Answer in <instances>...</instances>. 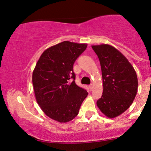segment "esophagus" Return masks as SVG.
<instances>
[{"mask_svg": "<svg viewBox=\"0 0 151 151\" xmlns=\"http://www.w3.org/2000/svg\"><path fill=\"white\" fill-rule=\"evenodd\" d=\"M93 85L92 84H91L90 85H89V88H90V90H91V91H92V90H93Z\"/></svg>", "mask_w": 151, "mask_h": 151, "instance_id": "1", "label": "esophagus"}]
</instances>
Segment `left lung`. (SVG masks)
<instances>
[{"mask_svg": "<svg viewBox=\"0 0 151 151\" xmlns=\"http://www.w3.org/2000/svg\"><path fill=\"white\" fill-rule=\"evenodd\" d=\"M102 70L103 93L97 101L101 112L109 118L116 117L127 110L137 92L136 72L128 59L114 47L92 45Z\"/></svg>", "mask_w": 151, "mask_h": 151, "instance_id": "obj_1", "label": "left lung"}]
</instances>
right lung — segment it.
<instances>
[{"label":"right lung","mask_w":151,"mask_h":151,"mask_svg":"<svg viewBox=\"0 0 151 151\" xmlns=\"http://www.w3.org/2000/svg\"><path fill=\"white\" fill-rule=\"evenodd\" d=\"M87 44L64 41L47 49L32 74L36 102L47 116L60 123L75 118L87 96L75 82L73 66ZM71 79H73V81Z\"/></svg>","instance_id":"right-lung-1"}]
</instances>
